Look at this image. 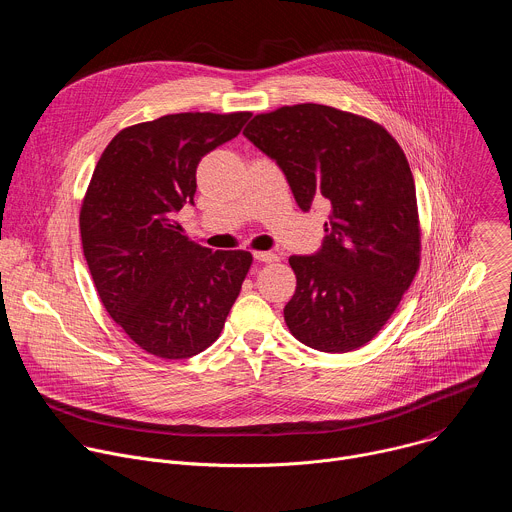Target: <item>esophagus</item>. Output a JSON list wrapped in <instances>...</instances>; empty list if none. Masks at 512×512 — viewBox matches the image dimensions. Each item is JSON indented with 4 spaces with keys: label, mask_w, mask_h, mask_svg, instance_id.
<instances>
[{
    "label": "esophagus",
    "mask_w": 512,
    "mask_h": 512,
    "mask_svg": "<svg viewBox=\"0 0 512 512\" xmlns=\"http://www.w3.org/2000/svg\"><path fill=\"white\" fill-rule=\"evenodd\" d=\"M253 257H255L257 261H261V263H273V261H277V255H275V253H269V251H255Z\"/></svg>",
    "instance_id": "esophagus-1"
}]
</instances>
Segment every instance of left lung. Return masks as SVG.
Masks as SVG:
<instances>
[{
	"label": "left lung",
	"mask_w": 512,
	"mask_h": 512,
	"mask_svg": "<svg viewBox=\"0 0 512 512\" xmlns=\"http://www.w3.org/2000/svg\"><path fill=\"white\" fill-rule=\"evenodd\" d=\"M243 135L277 162L302 210L330 206L314 255H291L296 294L283 318L300 342L350 352L397 310L421 255L415 182L395 137L379 123L328 105L279 107Z\"/></svg>",
	"instance_id": "1"
}]
</instances>
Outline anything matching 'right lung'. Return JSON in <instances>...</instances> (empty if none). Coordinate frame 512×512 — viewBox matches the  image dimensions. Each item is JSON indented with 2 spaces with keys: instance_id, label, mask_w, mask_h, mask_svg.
I'll list each match as a JSON object with an SVG mask.
<instances>
[{
  "instance_id": "obj_1",
  "label": "right lung",
  "mask_w": 512,
  "mask_h": 512,
  "mask_svg": "<svg viewBox=\"0 0 512 512\" xmlns=\"http://www.w3.org/2000/svg\"><path fill=\"white\" fill-rule=\"evenodd\" d=\"M249 117L176 113L125 127L91 176L79 218L83 253L105 310L148 354L182 360L206 350L249 273V251L200 247L176 221L194 204L198 162Z\"/></svg>"
}]
</instances>
